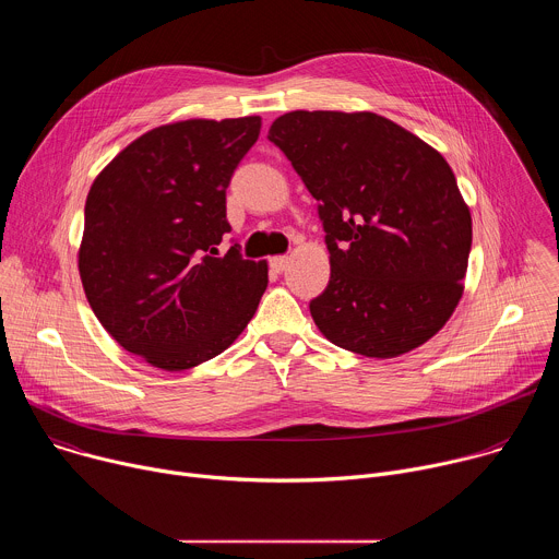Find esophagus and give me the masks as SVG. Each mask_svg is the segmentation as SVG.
<instances>
[{
	"instance_id": "esophagus-1",
	"label": "esophagus",
	"mask_w": 559,
	"mask_h": 559,
	"mask_svg": "<svg viewBox=\"0 0 559 559\" xmlns=\"http://www.w3.org/2000/svg\"><path fill=\"white\" fill-rule=\"evenodd\" d=\"M287 265H289V259L287 257H274L272 261H270V267L274 270V272H285L287 270Z\"/></svg>"
}]
</instances>
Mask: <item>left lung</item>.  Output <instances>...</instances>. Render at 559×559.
<instances>
[{"mask_svg":"<svg viewBox=\"0 0 559 559\" xmlns=\"http://www.w3.org/2000/svg\"><path fill=\"white\" fill-rule=\"evenodd\" d=\"M267 139L318 201L330 283L309 302L334 345L407 354L449 321L462 298L471 214L444 156L373 112L294 110Z\"/></svg>","mask_w":559,"mask_h":559,"instance_id":"8db88e82","label":"left lung"}]
</instances>
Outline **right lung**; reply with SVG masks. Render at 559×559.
I'll use <instances>...</instances> for the list:
<instances>
[{"label":"right lung","instance_id":"obj_1","mask_svg":"<svg viewBox=\"0 0 559 559\" xmlns=\"http://www.w3.org/2000/svg\"><path fill=\"white\" fill-rule=\"evenodd\" d=\"M261 117L158 126L121 150L86 199L79 274L106 332L152 367L183 371L225 352L267 287V263L234 243L225 190Z\"/></svg>","mask_w":559,"mask_h":559}]
</instances>
